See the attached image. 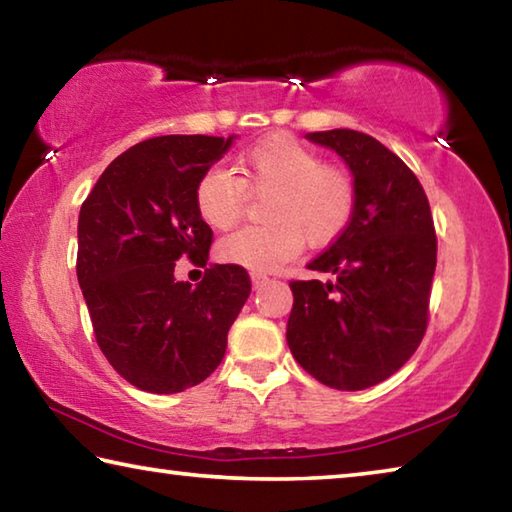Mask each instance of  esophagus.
I'll use <instances>...</instances> for the list:
<instances>
[{
  "mask_svg": "<svg viewBox=\"0 0 512 512\" xmlns=\"http://www.w3.org/2000/svg\"><path fill=\"white\" fill-rule=\"evenodd\" d=\"M250 277H253V287L255 289H259V287H262V284L268 282V275H264V273H253Z\"/></svg>",
  "mask_w": 512,
  "mask_h": 512,
  "instance_id": "esophagus-1",
  "label": "esophagus"
}]
</instances>
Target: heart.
I'll list each match as a JSON object with an SVG mask.
<instances>
[{
    "instance_id": "obj_1",
    "label": "heart",
    "mask_w": 512,
    "mask_h": 512,
    "mask_svg": "<svg viewBox=\"0 0 512 512\" xmlns=\"http://www.w3.org/2000/svg\"><path fill=\"white\" fill-rule=\"evenodd\" d=\"M248 194L266 196L262 219L232 232L219 244V257L255 273L291 262L305 241L314 248L339 239L357 210L352 171L323 162L296 137L275 133L237 155L232 169L212 167L194 189L196 214L214 230H228L246 210Z\"/></svg>"
}]
</instances>
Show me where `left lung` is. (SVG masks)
I'll list each match as a JSON object with an SVG mask.
<instances>
[{
	"label": "left lung",
	"instance_id": "obj_1",
	"mask_svg": "<svg viewBox=\"0 0 512 512\" xmlns=\"http://www.w3.org/2000/svg\"><path fill=\"white\" fill-rule=\"evenodd\" d=\"M348 162L357 210L309 268L334 282L291 280L287 343L320 384L363 391L400 370L429 325L438 239L415 173L375 137L348 128L307 135Z\"/></svg>",
	"mask_w": 512,
	"mask_h": 512
}]
</instances>
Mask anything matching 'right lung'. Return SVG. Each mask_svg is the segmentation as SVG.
Segmentation results:
<instances>
[{
  "label": "right lung",
  "instance_id": "obj_1",
  "mask_svg": "<svg viewBox=\"0 0 512 512\" xmlns=\"http://www.w3.org/2000/svg\"><path fill=\"white\" fill-rule=\"evenodd\" d=\"M230 142L162 135L135 144L81 205L76 275L94 339L140 391L180 393L210 377L250 296L246 268L207 266L214 235L194 205L198 178ZM183 256L206 268L196 288L172 277Z\"/></svg>",
  "mask_w": 512,
  "mask_h": 512
}]
</instances>
